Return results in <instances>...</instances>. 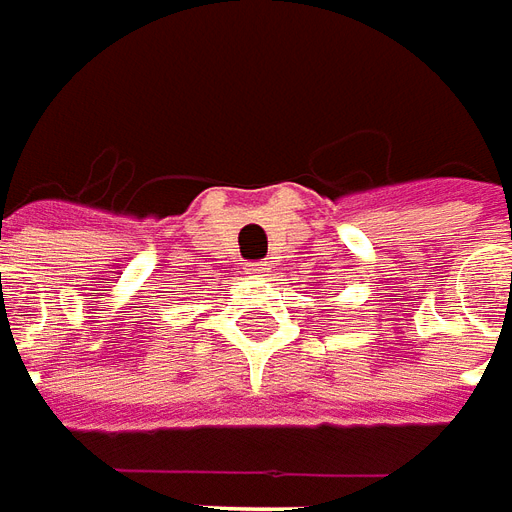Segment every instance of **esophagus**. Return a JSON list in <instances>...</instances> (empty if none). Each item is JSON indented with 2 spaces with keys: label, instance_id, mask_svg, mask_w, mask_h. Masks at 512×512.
Here are the masks:
<instances>
[{
  "label": "esophagus",
  "instance_id": "obj_1",
  "mask_svg": "<svg viewBox=\"0 0 512 512\" xmlns=\"http://www.w3.org/2000/svg\"><path fill=\"white\" fill-rule=\"evenodd\" d=\"M242 270L248 275H259V273H267V264L262 262H245L242 264Z\"/></svg>",
  "mask_w": 512,
  "mask_h": 512
}]
</instances>
